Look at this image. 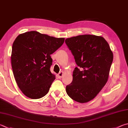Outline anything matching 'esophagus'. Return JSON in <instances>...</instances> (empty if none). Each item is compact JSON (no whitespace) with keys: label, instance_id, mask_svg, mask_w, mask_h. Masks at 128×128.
Returning <instances> with one entry per match:
<instances>
[{"label":"esophagus","instance_id":"obj_1","mask_svg":"<svg viewBox=\"0 0 128 128\" xmlns=\"http://www.w3.org/2000/svg\"><path fill=\"white\" fill-rule=\"evenodd\" d=\"M62 76H63V72H60V73L58 74V77H59V78H62Z\"/></svg>","mask_w":128,"mask_h":128}]
</instances>
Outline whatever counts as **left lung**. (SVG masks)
<instances>
[{"instance_id":"1","label":"left lung","mask_w":128,"mask_h":128,"mask_svg":"<svg viewBox=\"0 0 128 128\" xmlns=\"http://www.w3.org/2000/svg\"><path fill=\"white\" fill-rule=\"evenodd\" d=\"M65 42L78 66L73 72L72 83L66 86V93L74 101L87 102L97 96L108 81L112 52L101 36L79 35Z\"/></svg>"}]
</instances>
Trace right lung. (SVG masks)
<instances>
[{
	"label": "right lung",
	"mask_w": 128,
	"mask_h": 128,
	"mask_svg": "<svg viewBox=\"0 0 128 128\" xmlns=\"http://www.w3.org/2000/svg\"><path fill=\"white\" fill-rule=\"evenodd\" d=\"M56 38L30 31L20 34L12 45L11 63L16 83L25 96L32 99L45 96L55 79L50 72V55L64 42Z\"/></svg>",
	"instance_id": "add662e5"
}]
</instances>
